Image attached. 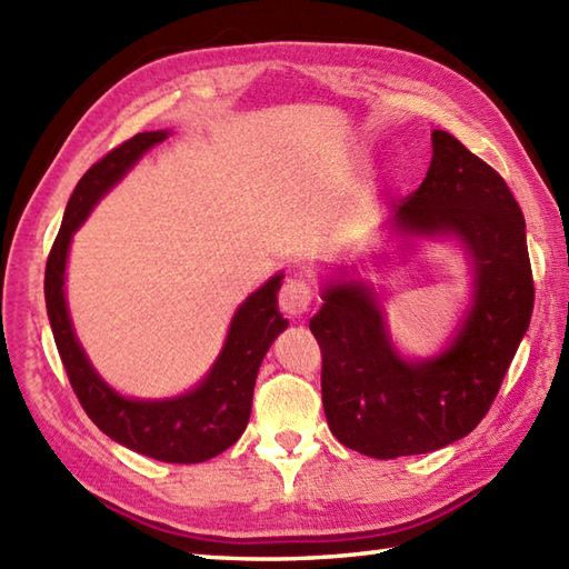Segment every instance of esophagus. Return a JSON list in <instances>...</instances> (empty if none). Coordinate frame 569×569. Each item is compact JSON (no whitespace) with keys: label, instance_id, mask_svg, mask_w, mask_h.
I'll return each instance as SVG.
<instances>
[{"label":"esophagus","instance_id":"esophagus-1","mask_svg":"<svg viewBox=\"0 0 569 569\" xmlns=\"http://www.w3.org/2000/svg\"><path fill=\"white\" fill-rule=\"evenodd\" d=\"M312 303V288L303 278H288L278 293V306L291 318H303Z\"/></svg>","mask_w":569,"mask_h":569}]
</instances>
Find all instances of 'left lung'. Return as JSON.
Segmentation results:
<instances>
[{"label": "left lung", "mask_w": 569, "mask_h": 569, "mask_svg": "<svg viewBox=\"0 0 569 569\" xmlns=\"http://www.w3.org/2000/svg\"><path fill=\"white\" fill-rule=\"evenodd\" d=\"M393 224L410 237L455 234L475 263V300L442 355L398 357L371 288L337 281L310 320L322 352L332 435L377 459L422 455L465 438L489 413L533 312L526 220L506 180L442 129L428 176Z\"/></svg>", "instance_id": "left-lung-1"}]
</instances>
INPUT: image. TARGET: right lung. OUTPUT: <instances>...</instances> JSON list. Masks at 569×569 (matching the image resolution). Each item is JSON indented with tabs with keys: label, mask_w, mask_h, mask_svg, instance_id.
<instances>
[{
	"label": "right lung",
	"mask_w": 569,
	"mask_h": 569,
	"mask_svg": "<svg viewBox=\"0 0 569 569\" xmlns=\"http://www.w3.org/2000/svg\"><path fill=\"white\" fill-rule=\"evenodd\" d=\"M166 137L168 131H143L131 137L80 178L48 253L43 291L58 355L63 359L72 391L94 426L114 442L159 462L198 465L232 447L247 428L261 359L276 337L288 328V320L278 312L276 298L283 273L269 278L239 306L229 325L222 355L198 389L168 401L124 398L98 377L72 332L63 293L72 232L82 224L94 202L141 159L143 151Z\"/></svg>",
	"instance_id": "right-lung-1"
}]
</instances>
